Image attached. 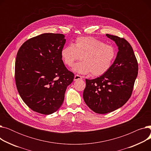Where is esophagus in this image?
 Instances as JSON below:
<instances>
[{
	"label": "esophagus",
	"mask_w": 151,
	"mask_h": 151,
	"mask_svg": "<svg viewBox=\"0 0 151 151\" xmlns=\"http://www.w3.org/2000/svg\"><path fill=\"white\" fill-rule=\"evenodd\" d=\"M83 77L80 75H75L74 76V81H78V80H82Z\"/></svg>",
	"instance_id": "34e87169"
}]
</instances>
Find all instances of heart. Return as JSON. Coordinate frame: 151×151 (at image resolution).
I'll return each mask as SVG.
<instances>
[{
	"instance_id": "b5f03b06",
	"label": "heart",
	"mask_w": 151,
	"mask_h": 151,
	"mask_svg": "<svg viewBox=\"0 0 151 151\" xmlns=\"http://www.w3.org/2000/svg\"><path fill=\"white\" fill-rule=\"evenodd\" d=\"M61 58L65 64L72 67L80 58L81 61L73 68L81 74L91 73L93 76L105 74L111 68L117 56L116 47L106 44L91 37H80L73 45L64 46L60 51Z\"/></svg>"
}]
</instances>
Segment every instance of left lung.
I'll return each mask as SVG.
<instances>
[{
    "label": "left lung",
    "mask_w": 151,
    "mask_h": 151,
    "mask_svg": "<svg viewBox=\"0 0 151 151\" xmlns=\"http://www.w3.org/2000/svg\"><path fill=\"white\" fill-rule=\"evenodd\" d=\"M115 42L118 52L108 71L93 80L86 79L83 99L98 114H106L122 107L129 100L138 75V65L130 43L124 38L106 34Z\"/></svg>",
    "instance_id": "left-lung-1"
}]
</instances>
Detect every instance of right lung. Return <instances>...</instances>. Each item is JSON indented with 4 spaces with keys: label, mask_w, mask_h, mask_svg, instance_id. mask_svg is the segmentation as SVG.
I'll return each mask as SVG.
<instances>
[{
    "label": "right lung",
    "mask_w": 151,
    "mask_h": 151,
    "mask_svg": "<svg viewBox=\"0 0 151 151\" xmlns=\"http://www.w3.org/2000/svg\"><path fill=\"white\" fill-rule=\"evenodd\" d=\"M64 35L45 33L31 38L19 49L15 81L24 102L38 113L51 114L61 106L74 74L65 67L60 51Z\"/></svg>",
    "instance_id": "right-lung-1"
}]
</instances>
